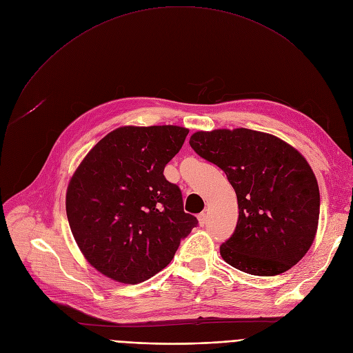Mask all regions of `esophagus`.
Here are the masks:
<instances>
[{
  "label": "esophagus",
  "instance_id": "1",
  "mask_svg": "<svg viewBox=\"0 0 353 353\" xmlns=\"http://www.w3.org/2000/svg\"><path fill=\"white\" fill-rule=\"evenodd\" d=\"M197 220H199V225L203 228V226H206V223H208V214L206 213H200L199 216H197Z\"/></svg>",
  "mask_w": 353,
  "mask_h": 353
}]
</instances>
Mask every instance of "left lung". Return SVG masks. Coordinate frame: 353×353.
<instances>
[{"label": "left lung", "mask_w": 353, "mask_h": 353, "mask_svg": "<svg viewBox=\"0 0 353 353\" xmlns=\"http://www.w3.org/2000/svg\"><path fill=\"white\" fill-rule=\"evenodd\" d=\"M189 143L226 173L237 196L236 230L220 246L223 261L254 276L298 263L316 236L321 209L306 159L282 139L243 127L196 132Z\"/></svg>", "instance_id": "8db88e82"}]
</instances>
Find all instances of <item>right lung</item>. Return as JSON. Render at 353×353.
<instances>
[{"label": "right lung", "instance_id": "obj_1", "mask_svg": "<svg viewBox=\"0 0 353 353\" xmlns=\"http://www.w3.org/2000/svg\"><path fill=\"white\" fill-rule=\"evenodd\" d=\"M189 128L124 125L103 137L72 173L65 210L85 261L120 283L150 279L197 225L163 170Z\"/></svg>", "mask_w": 353, "mask_h": 353}]
</instances>
